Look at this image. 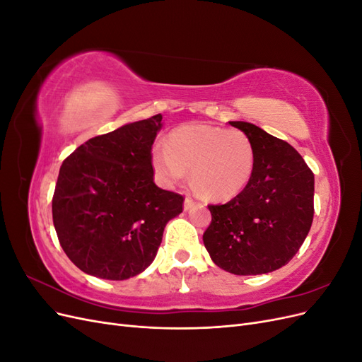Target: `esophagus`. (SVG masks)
<instances>
[{"instance_id":"esophagus-1","label":"esophagus","mask_w":362,"mask_h":362,"mask_svg":"<svg viewBox=\"0 0 362 362\" xmlns=\"http://www.w3.org/2000/svg\"><path fill=\"white\" fill-rule=\"evenodd\" d=\"M193 206H194V201L192 198H185V201H184V210L187 211V210H190V208H193Z\"/></svg>"}]
</instances>
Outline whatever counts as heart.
Wrapping results in <instances>:
<instances>
[{
	"label": "heart",
	"mask_w": 362,
	"mask_h": 362,
	"mask_svg": "<svg viewBox=\"0 0 362 362\" xmlns=\"http://www.w3.org/2000/svg\"><path fill=\"white\" fill-rule=\"evenodd\" d=\"M151 158L161 184L175 185L190 169L192 182L214 201L243 192L255 166L254 145L243 131L208 124L175 128L166 145L154 146Z\"/></svg>",
	"instance_id": "obj_1"
}]
</instances>
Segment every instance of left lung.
<instances>
[{"mask_svg": "<svg viewBox=\"0 0 362 362\" xmlns=\"http://www.w3.org/2000/svg\"><path fill=\"white\" fill-rule=\"evenodd\" d=\"M255 151L249 184L223 205H208L204 245L214 264L234 275L276 270L296 255L314 216V173L287 141L235 120Z\"/></svg>", "mask_w": 362, "mask_h": 362, "instance_id": "obj_1", "label": "left lung"}]
</instances>
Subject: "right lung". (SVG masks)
Wrapping results in <instances>:
<instances>
[{
	"mask_svg": "<svg viewBox=\"0 0 362 362\" xmlns=\"http://www.w3.org/2000/svg\"><path fill=\"white\" fill-rule=\"evenodd\" d=\"M161 115L89 139L63 161L52 196L60 246L87 275L124 281L154 261L184 198L154 182Z\"/></svg>",
	"mask_w": 362,
	"mask_h": 362,
	"instance_id": "add662e5",
	"label": "right lung"
}]
</instances>
